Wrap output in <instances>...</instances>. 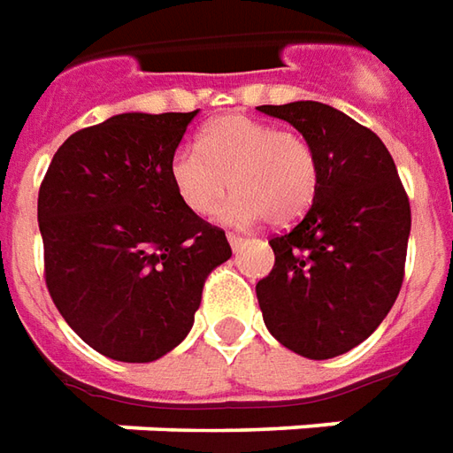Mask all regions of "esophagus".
<instances>
[{
	"mask_svg": "<svg viewBox=\"0 0 453 453\" xmlns=\"http://www.w3.org/2000/svg\"><path fill=\"white\" fill-rule=\"evenodd\" d=\"M227 242H230V248L238 252L240 248H245L248 245V238H242V235H235V233H227Z\"/></svg>",
	"mask_w": 453,
	"mask_h": 453,
	"instance_id": "obj_1",
	"label": "esophagus"
}]
</instances>
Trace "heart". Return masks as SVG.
<instances>
[{"label": "heart", "mask_w": 453, "mask_h": 453, "mask_svg": "<svg viewBox=\"0 0 453 453\" xmlns=\"http://www.w3.org/2000/svg\"><path fill=\"white\" fill-rule=\"evenodd\" d=\"M198 145L178 146L168 161L175 196L193 215L213 213L227 186L235 193L218 215L230 226L267 218L270 226L285 227L312 208L319 163L303 134L230 113L208 123Z\"/></svg>", "instance_id": "b5f03b06"}]
</instances>
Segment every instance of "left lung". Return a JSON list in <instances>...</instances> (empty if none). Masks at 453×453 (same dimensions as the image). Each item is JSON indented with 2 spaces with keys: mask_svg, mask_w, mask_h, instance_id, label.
Masks as SVG:
<instances>
[{
  "mask_svg": "<svg viewBox=\"0 0 453 453\" xmlns=\"http://www.w3.org/2000/svg\"><path fill=\"white\" fill-rule=\"evenodd\" d=\"M303 134L319 163L315 203L270 238L275 267L255 285L270 334L307 359L365 342L392 310L411 230L407 190L374 131L317 101L257 106Z\"/></svg>",
  "mask_w": 453,
  "mask_h": 453,
  "instance_id": "8db88e82",
  "label": "left lung"
}]
</instances>
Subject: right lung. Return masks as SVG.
I'll list each match as a JSON object with an SVG mask.
<instances>
[{
	"label": "right lung",
	"instance_id": "add662e5",
	"mask_svg": "<svg viewBox=\"0 0 453 453\" xmlns=\"http://www.w3.org/2000/svg\"><path fill=\"white\" fill-rule=\"evenodd\" d=\"M190 113H119L61 143L39 188L44 278L61 317L116 362L186 340L226 233L178 201L168 161Z\"/></svg>",
	"mask_w": 453,
	"mask_h": 453
}]
</instances>
